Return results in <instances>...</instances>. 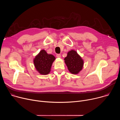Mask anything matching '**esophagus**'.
Segmentation results:
<instances>
[{"mask_svg":"<svg viewBox=\"0 0 120 120\" xmlns=\"http://www.w3.org/2000/svg\"><path fill=\"white\" fill-rule=\"evenodd\" d=\"M56 57H57V58H61V56L60 54H57V55H56Z\"/></svg>","mask_w":120,"mask_h":120,"instance_id":"esophagus-1","label":"esophagus"}]
</instances>
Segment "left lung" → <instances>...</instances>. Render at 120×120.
Listing matches in <instances>:
<instances>
[{
    "mask_svg": "<svg viewBox=\"0 0 120 120\" xmlns=\"http://www.w3.org/2000/svg\"><path fill=\"white\" fill-rule=\"evenodd\" d=\"M64 60L68 70L71 73L77 74L82 70L83 61L75 51L73 50L68 52Z\"/></svg>",
    "mask_w": 120,
    "mask_h": 120,
    "instance_id": "left-lung-1",
    "label": "left lung"
}]
</instances>
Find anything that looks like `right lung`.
Masks as SVG:
<instances>
[{"label":"right lung","mask_w":120,"mask_h":120,"mask_svg":"<svg viewBox=\"0 0 120 120\" xmlns=\"http://www.w3.org/2000/svg\"><path fill=\"white\" fill-rule=\"evenodd\" d=\"M56 59L52 55L48 54L44 50H42L34 59V64L37 70L41 75L48 74L53 62Z\"/></svg>","instance_id":"add662e5"}]
</instances>
